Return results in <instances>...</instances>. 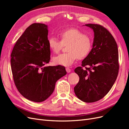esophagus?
I'll return each mask as SVG.
<instances>
[{
  "label": "esophagus",
  "instance_id": "34e87169",
  "mask_svg": "<svg viewBox=\"0 0 129 129\" xmlns=\"http://www.w3.org/2000/svg\"><path fill=\"white\" fill-rule=\"evenodd\" d=\"M66 72H67V73H70L71 72V69H70L69 67H67L66 68Z\"/></svg>",
  "mask_w": 129,
  "mask_h": 129
}]
</instances>
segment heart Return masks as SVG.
<instances>
[{
	"mask_svg": "<svg viewBox=\"0 0 129 129\" xmlns=\"http://www.w3.org/2000/svg\"><path fill=\"white\" fill-rule=\"evenodd\" d=\"M61 40L55 37L48 39V46L54 53H58L63 47L67 46V53H62L54 57V63L63 66L73 64L77 57H87L92 48V40L89 36L80 30L72 28L62 30L60 33Z\"/></svg>",
	"mask_w": 129,
	"mask_h": 129,
	"instance_id": "1",
	"label": "heart"
}]
</instances>
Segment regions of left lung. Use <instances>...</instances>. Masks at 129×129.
Returning a JSON list of instances; mask_svg holds the SVG:
<instances>
[{
	"mask_svg": "<svg viewBox=\"0 0 129 129\" xmlns=\"http://www.w3.org/2000/svg\"><path fill=\"white\" fill-rule=\"evenodd\" d=\"M85 25L93 29L94 39L90 52L81 67L74 71L80 80L74 89L80 100L92 103L103 98L116 81L119 67L118 51L114 38L105 27L98 24Z\"/></svg>",
	"mask_w": 129,
	"mask_h": 129,
	"instance_id": "8db88e82",
	"label": "left lung"
}]
</instances>
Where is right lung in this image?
<instances>
[{
  "label": "right lung",
  "mask_w": 129,
  "mask_h": 129,
  "mask_svg": "<svg viewBox=\"0 0 129 129\" xmlns=\"http://www.w3.org/2000/svg\"><path fill=\"white\" fill-rule=\"evenodd\" d=\"M48 33L44 24L30 25L17 41L11 55L15 86L25 98L35 102L47 99L56 81L67 74L62 66H44L50 59Z\"/></svg>",
  "instance_id": "right-lung-1"
}]
</instances>
